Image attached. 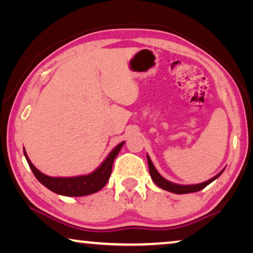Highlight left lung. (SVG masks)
<instances>
[{
	"mask_svg": "<svg viewBox=\"0 0 253 253\" xmlns=\"http://www.w3.org/2000/svg\"><path fill=\"white\" fill-rule=\"evenodd\" d=\"M147 162H148V169H149V174H151V177L154 181V183L156 184L158 187L163 188V190L172 192V193L175 194H187V193H193V192H198L203 190L205 186H208L210 183H212L214 179H216L220 175L223 173L224 169H222L219 174H216L215 176L208 179L203 183L200 184H193V185H181V184H176V183H172L168 181V179L164 178L162 175L157 172V169H155V166L151 161V158L147 155Z\"/></svg>",
	"mask_w": 253,
	"mask_h": 253,
	"instance_id": "obj_1",
	"label": "left lung"
}]
</instances>
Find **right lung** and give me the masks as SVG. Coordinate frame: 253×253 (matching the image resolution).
Instances as JSON below:
<instances>
[{"mask_svg": "<svg viewBox=\"0 0 253 253\" xmlns=\"http://www.w3.org/2000/svg\"><path fill=\"white\" fill-rule=\"evenodd\" d=\"M125 142H122L111 151L108 156L105 158V161L98 166V168L87 175H80V176H72V177H52L40 172L36 166H34L31 161L29 160L27 152L23 149L24 156L27 158V162L32 169L34 176L37 177L42 185H44L50 191L54 193L63 195V196H84L89 195L96 192L100 191L104 187L111 174V169H113V163L115 158L118 155L123 145Z\"/></svg>", "mask_w": 253, "mask_h": 253, "instance_id": "add662e5", "label": "right lung"}]
</instances>
